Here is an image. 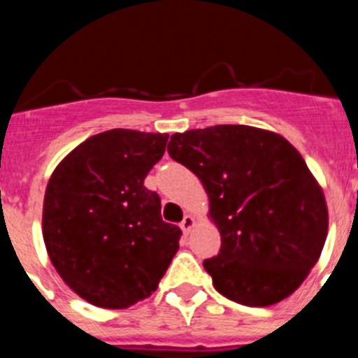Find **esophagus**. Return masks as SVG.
I'll return each instance as SVG.
<instances>
[{
  "instance_id": "obj_1",
  "label": "esophagus",
  "mask_w": 358,
  "mask_h": 358,
  "mask_svg": "<svg viewBox=\"0 0 358 358\" xmlns=\"http://www.w3.org/2000/svg\"><path fill=\"white\" fill-rule=\"evenodd\" d=\"M197 226V222H195V217H192V215H186L185 218H182V222H181V229L185 235H188L189 231L194 229V227Z\"/></svg>"
}]
</instances>
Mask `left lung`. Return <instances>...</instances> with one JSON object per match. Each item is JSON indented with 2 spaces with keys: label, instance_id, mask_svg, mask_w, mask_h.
<instances>
[{
  "label": "left lung",
  "instance_id": "8db88e82",
  "mask_svg": "<svg viewBox=\"0 0 358 358\" xmlns=\"http://www.w3.org/2000/svg\"><path fill=\"white\" fill-rule=\"evenodd\" d=\"M169 154L199 177L222 248L204 268L231 301L271 306L299 289L328 235L321 185L283 136L251 125L176 132Z\"/></svg>",
  "mask_w": 358,
  "mask_h": 358
}]
</instances>
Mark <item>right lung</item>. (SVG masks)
<instances>
[{"label": "right lung", "mask_w": 358, "mask_h": 358, "mask_svg": "<svg viewBox=\"0 0 358 358\" xmlns=\"http://www.w3.org/2000/svg\"><path fill=\"white\" fill-rule=\"evenodd\" d=\"M169 134L100 132L73 148L50 177L43 238L73 292L100 308L122 310L156 292L179 251L181 229L161 218L143 186Z\"/></svg>", "instance_id": "1"}]
</instances>
